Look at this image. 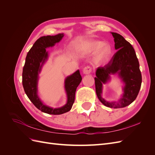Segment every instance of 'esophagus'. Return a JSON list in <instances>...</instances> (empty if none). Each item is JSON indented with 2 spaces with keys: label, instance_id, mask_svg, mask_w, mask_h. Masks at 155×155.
<instances>
[{
  "label": "esophagus",
  "instance_id": "esophagus-1",
  "mask_svg": "<svg viewBox=\"0 0 155 155\" xmlns=\"http://www.w3.org/2000/svg\"><path fill=\"white\" fill-rule=\"evenodd\" d=\"M92 72V67L90 66H87L83 68V73L85 74H88Z\"/></svg>",
  "mask_w": 155,
  "mask_h": 155
}]
</instances>
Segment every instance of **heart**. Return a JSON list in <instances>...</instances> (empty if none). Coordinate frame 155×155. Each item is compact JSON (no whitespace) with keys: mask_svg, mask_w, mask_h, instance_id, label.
<instances>
[{"mask_svg":"<svg viewBox=\"0 0 155 155\" xmlns=\"http://www.w3.org/2000/svg\"><path fill=\"white\" fill-rule=\"evenodd\" d=\"M79 50L86 54H91L95 52L94 60L97 63H104L107 61L111 54L110 46L107 43L96 40H91L84 43Z\"/></svg>","mask_w":155,"mask_h":155,"instance_id":"obj_1","label":"heart"}]
</instances>
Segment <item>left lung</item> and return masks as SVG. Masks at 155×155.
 <instances>
[{"label": "left lung", "mask_w": 155, "mask_h": 155, "mask_svg": "<svg viewBox=\"0 0 155 155\" xmlns=\"http://www.w3.org/2000/svg\"><path fill=\"white\" fill-rule=\"evenodd\" d=\"M115 49L118 50L110 61L97 68L95 79L96 92L98 99L110 108H121L130 105L137 98L142 84V74L134 49L123 36L112 32ZM118 73L126 83L123 97L118 102H108L101 97L102 85L110 78V74Z\"/></svg>", "instance_id": "8db88e82"}]
</instances>
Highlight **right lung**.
I'll use <instances>...</instances> for the list:
<instances>
[{"label": "right lung", "instance_id": "obj_1", "mask_svg": "<svg viewBox=\"0 0 155 155\" xmlns=\"http://www.w3.org/2000/svg\"><path fill=\"white\" fill-rule=\"evenodd\" d=\"M63 36V34H59L54 36H43L37 39L27 54L22 70V85L27 96L37 109L50 114H61L71 109L75 100L76 88L82 80L79 70L67 78L65 79V90L67 94V104L58 109H52L43 105L37 96L38 73L48 58L46 48L58 43Z\"/></svg>", "mask_w": 155, "mask_h": 155}]
</instances>
